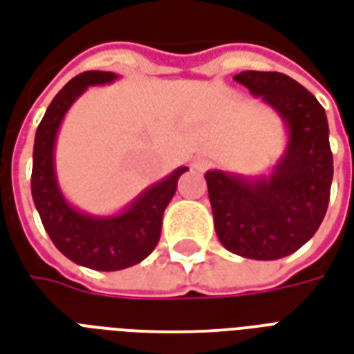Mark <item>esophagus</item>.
Segmentation results:
<instances>
[{"instance_id":"1","label":"esophagus","mask_w":354,"mask_h":354,"mask_svg":"<svg viewBox=\"0 0 354 354\" xmlns=\"http://www.w3.org/2000/svg\"><path fill=\"white\" fill-rule=\"evenodd\" d=\"M193 169L195 170H201V172H203V170H206V169H210V161H208V159H206V157H195V159H193Z\"/></svg>"}]
</instances>
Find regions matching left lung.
I'll return each mask as SVG.
<instances>
[{
  "label": "left lung",
  "mask_w": 354,
  "mask_h": 354,
  "mask_svg": "<svg viewBox=\"0 0 354 354\" xmlns=\"http://www.w3.org/2000/svg\"><path fill=\"white\" fill-rule=\"evenodd\" d=\"M234 80L276 112L287 144L268 174L206 170L216 234L230 253L276 261L300 250L323 223L334 174L328 120L283 73L242 71Z\"/></svg>",
  "instance_id": "8db88e82"
}]
</instances>
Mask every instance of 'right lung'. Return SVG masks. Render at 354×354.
Returning <instances> with one entry per match:
<instances>
[{
  "mask_svg": "<svg viewBox=\"0 0 354 354\" xmlns=\"http://www.w3.org/2000/svg\"><path fill=\"white\" fill-rule=\"evenodd\" d=\"M111 71H88L59 90L35 133L31 197L44 230L57 250L73 263L101 272L129 268L150 255L161 236L165 208L176 193L187 167H178L169 176L146 187L120 212L97 216L71 204L59 187L56 172V140L65 114L91 86L116 82Z\"/></svg>",
  "mask_w": 354,
  "mask_h": 354,
  "instance_id": "1",
  "label": "right lung"
}]
</instances>
